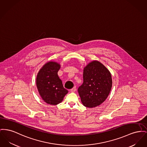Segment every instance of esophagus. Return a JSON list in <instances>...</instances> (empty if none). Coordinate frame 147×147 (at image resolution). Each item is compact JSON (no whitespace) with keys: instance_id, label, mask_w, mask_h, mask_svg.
Instances as JSON below:
<instances>
[{"instance_id":"esophagus-1","label":"esophagus","mask_w":147,"mask_h":147,"mask_svg":"<svg viewBox=\"0 0 147 147\" xmlns=\"http://www.w3.org/2000/svg\"><path fill=\"white\" fill-rule=\"evenodd\" d=\"M76 91V86L73 87V88L70 90V92H72V93H74V92H75Z\"/></svg>"}]
</instances>
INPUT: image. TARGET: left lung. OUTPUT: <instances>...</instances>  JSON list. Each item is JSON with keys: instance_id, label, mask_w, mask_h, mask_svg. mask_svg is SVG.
I'll return each instance as SVG.
<instances>
[{"instance_id": "left-lung-1", "label": "left lung", "mask_w": 147, "mask_h": 147, "mask_svg": "<svg viewBox=\"0 0 147 147\" xmlns=\"http://www.w3.org/2000/svg\"><path fill=\"white\" fill-rule=\"evenodd\" d=\"M112 86L109 70L100 61H92L84 68L83 83L78 89L82 103L89 108L100 105L108 96Z\"/></svg>"}]
</instances>
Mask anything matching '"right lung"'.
Returning a JSON list of instances; mask_svg holds the SVG:
<instances>
[{
    "label": "right lung",
    "instance_id": "right-lung-1",
    "mask_svg": "<svg viewBox=\"0 0 147 147\" xmlns=\"http://www.w3.org/2000/svg\"><path fill=\"white\" fill-rule=\"evenodd\" d=\"M60 68L59 63L49 61L44 64L36 76V85L39 95L48 104L60 103L68 93L63 87L62 82L58 76Z\"/></svg>",
    "mask_w": 147,
    "mask_h": 147
}]
</instances>
